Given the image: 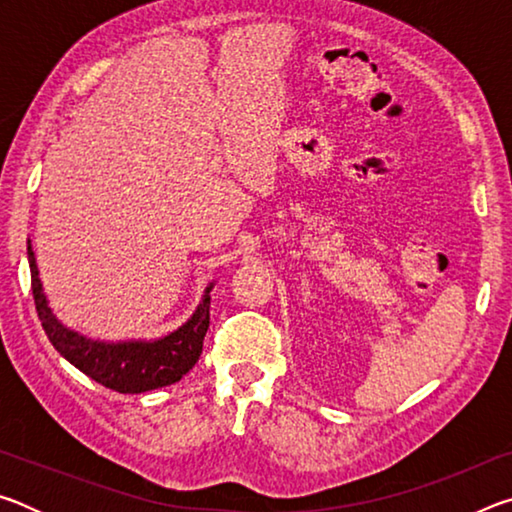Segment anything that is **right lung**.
<instances>
[{
    "mask_svg": "<svg viewBox=\"0 0 512 512\" xmlns=\"http://www.w3.org/2000/svg\"><path fill=\"white\" fill-rule=\"evenodd\" d=\"M27 255L31 268V289L33 298H36L42 329L49 336L51 345L60 352V357L67 359L74 368H79L83 375L110 388V391L137 395L176 384L196 366L203 352L207 327H210V291L214 289L216 280L207 282L194 314L173 332L162 334L158 339L101 341L67 327L54 314L45 289H42L31 239L27 241Z\"/></svg>",
    "mask_w": 512,
    "mask_h": 512,
    "instance_id": "1",
    "label": "right lung"
}]
</instances>
